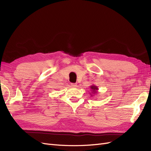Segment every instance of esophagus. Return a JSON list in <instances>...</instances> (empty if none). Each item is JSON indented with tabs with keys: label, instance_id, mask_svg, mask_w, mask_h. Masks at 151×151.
<instances>
[{
	"label": "esophagus",
	"instance_id": "esophagus-1",
	"mask_svg": "<svg viewBox=\"0 0 151 151\" xmlns=\"http://www.w3.org/2000/svg\"><path fill=\"white\" fill-rule=\"evenodd\" d=\"M70 86L72 87V88H76V87H77V84L75 83H71Z\"/></svg>",
	"mask_w": 151,
	"mask_h": 151
}]
</instances>
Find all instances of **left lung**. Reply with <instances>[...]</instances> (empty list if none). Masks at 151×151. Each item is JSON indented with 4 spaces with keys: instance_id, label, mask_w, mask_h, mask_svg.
<instances>
[{
    "instance_id": "8db88e82",
    "label": "left lung",
    "mask_w": 151,
    "mask_h": 151,
    "mask_svg": "<svg viewBox=\"0 0 151 151\" xmlns=\"http://www.w3.org/2000/svg\"><path fill=\"white\" fill-rule=\"evenodd\" d=\"M90 88H91V92H92V93H91V96H93V94H97L98 93V88L95 85H92L90 86Z\"/></svg>"
}]
</instances>
